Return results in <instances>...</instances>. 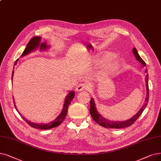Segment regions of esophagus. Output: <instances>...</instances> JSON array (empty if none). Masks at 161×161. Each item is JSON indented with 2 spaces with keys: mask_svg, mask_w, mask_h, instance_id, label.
Listing matches in <instances>:
<instances>
[{
  "mask_svg": "<svg viewBox=\"0 0 161 161\" xmlns=\"http://www.w3.org/2000/svg\"><path fill=\"white\" fill-rule=\"evenodd\" d=\"M86 89H87V86L85 84H83V83H80L79 85L77 86L75 90L76 92H81V91H83Z\"/></svg>",
  "mask_w": 161,
  "mask_h": 161,
  "instance_id": "esophagus-1",
  "label": "esophagus"
}]
</instances>
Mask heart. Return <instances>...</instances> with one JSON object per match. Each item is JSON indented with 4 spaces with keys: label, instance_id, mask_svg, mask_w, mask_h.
Masks as SVG:
<instances>
[{
    "label": "heart",
    "instance_id": "1",
    "mask_svg": "<svg viewBox=\"0 0 161 161\" xmlns=\"http://www.w3.org/2000/svg\"><path fill=\"white\" fill-rule=\"evenodd\" d=\"M114 53L111 52H105L103 54L102 58L105 62H108V63L105 68V73L108 75H113L116 74L119 70L121 67L120 59L115 57H114Z\"/></svg>",
    "mask_w": 161,
    "mask_h": 161
}]
</instances>
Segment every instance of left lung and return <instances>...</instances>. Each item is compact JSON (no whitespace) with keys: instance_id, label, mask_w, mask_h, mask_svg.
Returning <instances> with one entry per match:
<instances>
[{"instance_id":"1","label":"left lung","mask_w":161,"mask_h":161,"mask_svg":"<svg viewBox=\"0 0 161 161\" xmlns=\"http://www.w3.org/2000/svg\"><path fill=\"white\" fill-rule=\"evenodd\" d=\"M133 53H134L136 58L137 61H139L140 63L142 64L143 67H145L146 66L145 62L143 61V60L140 57V56L139 55L137 49L136 48H133ZM145 72H147V69H145ZM148 81H149V75L148 74L145 76V83H146V90H147V93H146V97L145 102L143 104V106L140 108L137 113L130 119L124 121H115V120H110L107 119L104 117L102 116L99 112L97 111L96 106H95V103L94 101V99L92 97L90 101V114L91 116H92L93 119L97 123L99 124L100 125L104 128H115V129H120L123 128L125 127H128L130 125H132L134 124L137 118L140 116V115L142 114L143 110H145L146 106L147 105L148 101H149V85H148Z\"/></svg>"}]
</instances>
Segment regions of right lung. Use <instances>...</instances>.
Returning a JSON list of instances; mask_svg holds the SVG:
<instances>
[{"instance_id": "obj_1", "label": "right lung", "mask_w": 161, "mask_h": 161, "mask_svg": "<svg viewBox=\"0 0 161 161\" xmlns=\"http://www.w3.org/2000/svg\"><path fill=\"white\" fill-rule=\"evenodd\" d=\"M50 46L48 45L47 42H44V43H41V37H33L28 43V44L27 45L26 48H25L24 51L23 52V53L21 55V57H24V56H26L27 54H29L30 53L36 51L38 48H39V50L41 51H45V50H47L49 48ZM19 59H17L15 62L14 65H16L18 63V61ZM14 71L12 72V81L13 80V76H14ZM75 96V92L74 91H70L69 92V93H68V95H66V97H65V100H64V105H63V108H62V110L61 111V113H60V114L55 118V119L50 122L48 123H46V124H43V123H34L28 120H27L25 118H24L22 114H20L19 113H18L23 119L28 124L30 125H31V127L36 128V129H41V130H48L51 129L54 127H57L58 125H59L62 122L64 121V120L65 119V118L67 115L68 113V106L70 104L72 100L74 99V97ZM14 99V97H13ZM14 106L16 109L17 110V111H18V110L16 108V106L15 104V101L14 99Z\"/></svg>"}]
</instances>
